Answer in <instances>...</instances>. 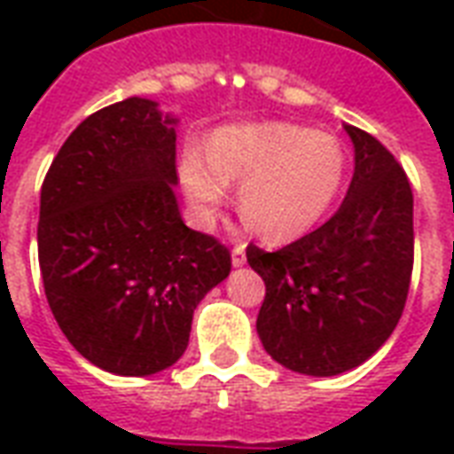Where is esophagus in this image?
<instances>
[{
	"label": "esophagus",
	"instance_id": "34e87169",
	"mask_svg": "<svg viewBox=\"0 0 454 454\" xmlns=\"http://www.w3.org/2000/svg\"><path fill=\"white\" fill-rule=\"evenodd\" d=\"M233 267H243L247 262V257H246V246H236L233 247Z\"/></svg>",
	"mask_w": 454,
	"mask_h": 454
}]
</instances>
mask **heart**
<instances>
[{
	"mask_svg": "<svg viewBox=\"0 0 454 454\" xmlns=\"http://www.w3.org/2000/svg\"><path fill=\"white\" fill-rule=\"evenodd\" d=\"M345 158L338 140L294 123L218 130L208 153L187 148L179 177L192 207L208 216L240 184L238 204L267 240L301 236L324 216L340 189Z\"/></svg>",
	"mask_w": 454,
	"mask_h": 454,
	"instance_id": "heart-1",
	"label": "heart"
}]
</instances>
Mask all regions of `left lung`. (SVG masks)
<instances>
[{
	"label": "left lung",
	"instance_id": "8db88e82",
	"mask_svg": "<svg viewBox=\"0 0 454 454\" xmlns=\"http://www.w3.org/2000/svg\"><path fill=\"white\" fill-rule=\"evenodd\" d=\"M355 172L340 208L304 238L267 253L247 246L265 279L257 333L286 370L333 377L380 350L399 324L413 272V192L372 133L345 126Z\"/></svg>",
	"mask_w": 454,
	"mask_h": 454
}]
</instances>
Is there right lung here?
I'll use <instances>...</instances> for the list:
<instances>
[{
    "label": "right lung",
    "mask_w": 454,
    "mask_h": 454,
    "mask_svg": "<svg viewBox=\"0 0 454 454\" xmlns=\"http://www.w3.org/2000/svg\"><path fill=\"white\" fill-rule=\"evenodd\" d=\"M172 123L150 99L104 106L70 133L41 187L48 306L74 350L121 377L175 364L197 304L231 272L228 247L179 216Z\"/></svg>",
    "instance_id": "obj_1"
}]
</instances>
